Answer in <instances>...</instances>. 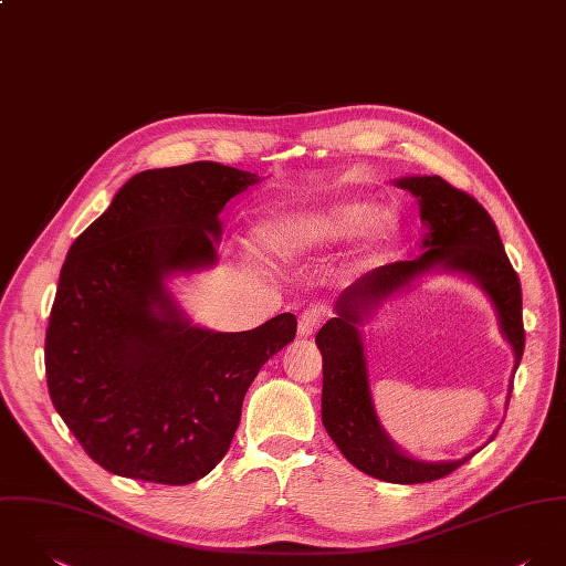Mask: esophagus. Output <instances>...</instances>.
<instances>
[{"label":"esophagus","mask_w":566,"mask_h":566,"mask_svg":"<svg viewBox=\"0 0 566 566\" xmlns=\"http://www.w3.org/2000/svg\"><path fill=\"white\" fill-rule=\"evenodd\" d=\"M324 322V311L317 308V306H311L306 308L302 315H300V326H297V335L300 337H313L319 328V324Z\"/></svg>","instance_id":"esophagus-1"}]
</instances>
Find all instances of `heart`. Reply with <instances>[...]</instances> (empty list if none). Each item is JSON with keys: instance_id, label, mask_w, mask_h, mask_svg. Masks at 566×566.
Instances as JSON below:
<instances>
[{"instance_id": "heart-1", "label": "heart", "mask_w": 566, "mask_h": 566, "mask_svg": "<svg viewBox=\"0 0 566 566\" xmlns=\"http://www.w3.org/2000/svg\"><path fill=\"white\" fill-rule=\"evenodd\" d=\"M369 217V208L363 203H340L326 212L308 217L277 219L262 229V240L271 251L291 253L295 249L313 247L317 242L337 240L356 231ZM394 221L389 214H378L371 223V235L376 242L389 238Z\"/></svg>"}]
</instances>
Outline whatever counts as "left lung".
Returning <instances> with one entry per match:
<instances>
[{
    "label": "left lung",
    "instance_id": "obj_1",
    "mask_svg": "<svg viewBox=\"0 0 566 566\" xmlns=\"http://www.w3.org/2000/svg\"><path fill=\"white\" fill-rule=\"evenodd\" d=\"M398 186L420 199V217L429 227L424 238L429 251L418 260H398L371 269L340 293L335 304L337 317L326 322L315 339L324 356L322 420L343 457L360 472L389 483H427L451 474L472 454L457 461L424 463L409 459L387 440L369 396L358 333L363 317L382 297L433 266L461 271L474 277L492 297L518 367L525 349L523 293L494 221L474 197L438 175L407 177Z\"/></svg>",
    "mask_w": 566,
    "mask_h": 566
}]
</instances>
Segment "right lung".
<instances>
[{"mask_svg":"<svg viewBox=\"0 0 566 566\" xmlns=\"http://www.w3.org/2000/svg\"><path fill=\"white\" fill-rule=\"evenodd\" d=\"M255 181L217 161L139 172L70 247L45 333L48 389L105 470L166 485L206 476L260 367L295 339L291 313L247 333L192 328L164 286L214 262L219 214Z\"/></svg>","mask_w":566,"mask_h":566,"instance_id":"1","label":"right lung"}]
</instances>
